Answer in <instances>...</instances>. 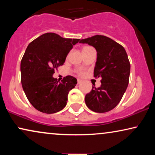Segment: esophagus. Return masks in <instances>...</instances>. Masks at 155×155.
I'll return each mask as SVG.
<instances>
[{
	"mask_svg": "<svg viewBox=\"0 0 155 155\" xmlns=\"http://www.w3.org/2000/svg\"><path fill=\"white\" fill-rule=\"evenodd\" d=\"M82 80H80V79H78V84H80V83H82Z\"/></svg>",
	"mask_w": 155,
	"mask_h": 155,
	"instance_id": "1",
	"label": "esophagus"
}]
</instances>
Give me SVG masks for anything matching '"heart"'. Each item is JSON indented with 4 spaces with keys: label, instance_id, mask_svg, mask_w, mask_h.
<instances>
[{
    "label": "heart",
    "instance_id": "b5f03b06",
    "mask_svg": "<svg viewBox=\"0 0 155 155\" xmlns=\"http://www.w3.org/2000/svg\"><path fill=\"white\" fill-rule=\"evenodd\" d=\"M90 48V46H85V47H84L83 48H82V50L86 49V48ZM79 74H82V71H79Z\"/></svg>",
    "mask_w": 155,
    "mask_h": 155
}]
</instances>
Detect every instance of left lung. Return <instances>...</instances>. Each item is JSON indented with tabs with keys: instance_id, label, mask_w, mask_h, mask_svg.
<instances>
[{
	"instance_id": "1",
	"label": "left lung",
	"mask_w": 155,
	"mask_h": 155,
	"mask_svg": "<svg viewBox=\"0 0 155 155\" xmlns=\"http://www.w3.org/2000/svg\"><path fill=\"white\" fill-rule=\"evenodd\" d=\"M81 44L92 46L97 58L94 77L101 78V86H92L85 95V104L97 113H105L114 109L122 99L129 82L130 64L126 50L120 44L103 35L81 39Z\"/></svg>"
}]
</instances>
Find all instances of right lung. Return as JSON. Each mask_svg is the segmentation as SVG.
Here are the masks:
<instances>
[{"label": "right lung", "instance_id": "right-lung-1", "mask_svg": "<svg viewBox=\"0 0 155 155\" xmlns=\"http://www.w3.org/2000/svg\"><path fill=\"white\" fill-rule=\"evenodd\" d=\"M79 41L49 32L27 46L21 61V82L29 101L38 111L54 114L66 106L68 94L75 87L77 79L68 75L59 82L53 75Z\"/></svg>", "mask_w": 155, "mask_h": 155}]
</instances>
